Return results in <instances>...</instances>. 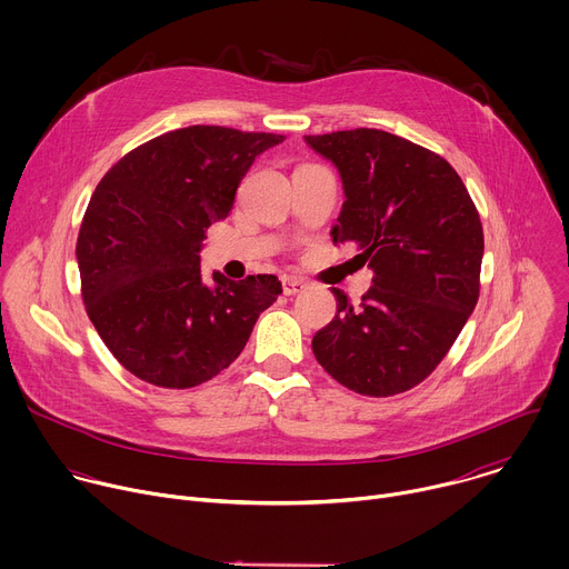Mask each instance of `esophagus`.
Segmentation results:
<instances>
[{"instance_id":"1","label":"esophagus","mask_w":569,"mask_h":569,"mask_svg":"<svg viewBox=\"0 0 569 569\" xmlns=\"http://www.w3.org/2000/svg\"><path fill=\"white\" fill-rule=\"evenodd\" d=\"M306 288H308V283L303 279H299V277H283V295L292 297V295L303 292Z\"/></svg>"}]
</instances>
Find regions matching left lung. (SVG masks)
<instances>
[{
  "label": "left lung",
  "instance_id": "left-lung-1",
  "mask_svg": "<svg viewBox=\"0 0 569 569\" xmlns=\"http://www.w3.org/2000/svg\"><path fill=\"white\" fill-rule=\"evenodd\" d=\"M340 171L345 204L333 242L360 250L373 286L315 333L323 371L362 396H393L423 382L446 358L479 299L483 231L448 161L376 128L308 134Z\"/></svg>",
  "mask_w": 569,
  "mask_h": 569
}]
</instances>
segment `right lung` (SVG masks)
<instances>
[{
  "mask_svg": "<svg viewBox=\"0 0 569 569\" xmlns=\"http://www.w3.org/2000/svg\"><path fill=\"white\" fill-rule=\"evenodd\" d=\"M283 134L189 126L159 134L103 176L80 222L76 259L86 310L112 356L139 380L202 385L246 349L259 315L281 295L274 274L202 281L207 229Z\"/></svg>",
  "mask_w": 569,
  "mask_h": 569,
  "instance_id": "right-lung-1",
  "label": "right lung"
}]
</instances>
